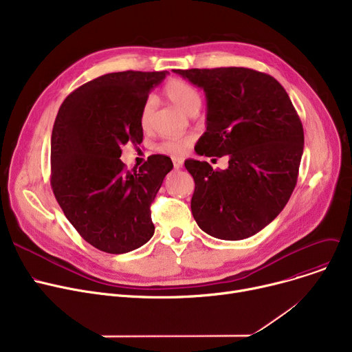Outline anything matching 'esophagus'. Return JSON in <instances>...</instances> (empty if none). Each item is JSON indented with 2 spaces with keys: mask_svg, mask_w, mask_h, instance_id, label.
<instances>
[{
  "mask_svg": "<svg viewBox=\"0 0 352 352\" xmlns=\"http://www.w3.org/2000/svg\"><path fill=\"white\" fill-rule=\"evenodd\" d=\"M173 164H174V168L175 170H179L181 166H182V164H184V160L181 157H175V158H173Z\"/></svg>",
  "mask_w": 352,
  "mask_h": 352,
  "instance_id": "obj_1",
  "label": "esophagus"
}]
</instances>
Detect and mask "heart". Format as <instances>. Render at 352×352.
<instances>
[{
	"label": "heart",
	"instance_id": "b5f03b06",
	"mask_svg": "<svg viewBox=\"0 0 352 352\" xmlns=\"http://www.w3.org/2000/svg\"><path fill=\"white\" fill-rule=\"evenodd\" d=\"M164 96L168 98L174 105L187 114H197L201 107V94L199 91L187 81H182L178 78H173L166 82L162 88ZM151 116H153V105L150 101H146L140 113V125L144 129H148L151 125ZM191 145L190 138H170L160 142L157 145V151L166 155H181L187 151V148Z\"/></svg>",
	"mask_w": 352,
	"mask_h": 352
}]
</instances>
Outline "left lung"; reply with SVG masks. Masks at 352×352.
Segmentation results:
<instances>
[{"label":"left lung","instance_id":"obj_1","mask_svg":"<svg viewBox=\"0 0 352 352\" xmlns=\"http://www.w3.org/2000/svg\"><path fill=\"white\" fill-rule=\"evenodd\" d=\"M206 91L207 131L195 153L228 155L227 170L187 160L191 211L207 234L238 241L267 227L297 186L304 129L284 87L244 67L174 69Z\"/></svg>","mask_w":352,"mask_h":352}]
</instances>
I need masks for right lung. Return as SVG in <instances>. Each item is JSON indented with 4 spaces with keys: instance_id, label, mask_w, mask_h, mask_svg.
Masks as SVG:
<instances>
[{
    "instance_id": "obj_1",
    "label": "right lung",
    "mask_w": 352,
    "mask_h": 352,
    "mask_svg": "<svg viewBox=\"0 0 352 352\" xmlns=\"http://www.w3.org/2000/svg\"><path fill=\"white\" fill-rule=\"evenodd\" d=\"M165 74H105L72 91L55 118L52 192L72 227L100 251L129 252L154 235L150 207L173 161L155 154L131 173L120 157L124 144L142 142L141 108Z\"/></svg>"
}]
</instances>
